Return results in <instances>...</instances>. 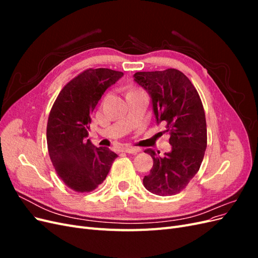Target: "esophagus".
Here are the masks:
<instances>
[{"instance_id": "esophagus-1", "label": "esophagus", "mask_w": 258, "mask_h": 258, "mask_svg": "<svg viewBox=\"0 0 258 258\" xmlns=\"http://www.w3.org/2000/svg\"><path fill=\"white\" fill-rule=\"evenodd\" d=\"M141 151V148L140 147H132V146H126L122 148V152L124 153H128V154H137Z\"/></svg>"}]
</instances>
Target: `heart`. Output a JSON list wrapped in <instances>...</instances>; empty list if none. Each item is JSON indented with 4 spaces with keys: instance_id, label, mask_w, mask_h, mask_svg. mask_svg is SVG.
<instances>
[{
    "instance_id": "obj_1",
    "label": "heart",
    "mask_w": 258,
    "mask_h": 258,
    "mask_svg": "<svg viewBox=\"0 0 258 258\" xmlns=\"http://www.w3.org/2000/svg\"><path fill=\"white\" fill-rule=\"evenodd\" d=\"M130 92H132V91H130Z\"/></svg>"
}]
</instances>
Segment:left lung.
Segmentation results:
<instances>
[{
    "mask_svg": "<svg viewBox=\"0 0 258 258\" xmlns=\"http://www.w3.org/2000/svg\"><path fill=\"white\" fill-rule=\"evenodd\" d=\"M134 77L150 95L156 121L167 123L165 132L170 135L171 144V151L162 157L152 148L145 150L154 165L143 184L158 196H172L185 188L204 160L207 148L204 105L191 82L178 70L137 72Z\"/></svg>",
    "mask_w": 258,
    "mask_h": 258,
    "instance_id": "8db88e82",
    "label": "left lung"
}]
</instances>
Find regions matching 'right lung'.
<instances>
[{
    "instance_id": "obj_1",
    "label": "right lung",
    "mask_w": 258,
    "mask_h": 258,
    "mask_svg": "<svg viewBox=\"0 0 258 258\" xmlns=\"http://www.w3.org/2000/svg\"><path fill=\"white\" fill-rule=\"evenodd\" d=\"M122 75L111 69L86 70L64 86L51 107L46 131L48 154L62 182L74 191L95 190L117 157L108 147H97L87 138L91 113Z\"/></svg>"
}]
</instances>
